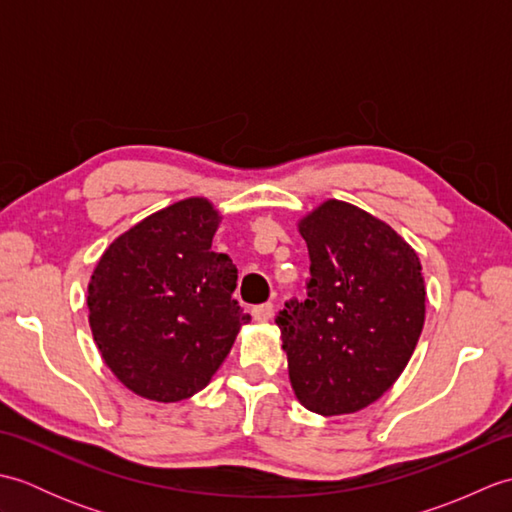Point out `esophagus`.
Wrapping results in <instances>:
<instances>
[{
  "label": "esophagus",
  "mask_w": 512,
  "mask_h": 512,
  "mask_svg": "<svg viewBox=\"0 0 512 512\" xmlns=\"http://www.w3.org/2000/svg\"><path fill=\"white\" fill-rule=\"evenodd\" d=\"M253 317L257 323H266L270 317H273V303H262V306H255Z\"/></svg>",
  "instance_id": "1"
}]
</instances>
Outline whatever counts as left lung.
I'll return each instance as SVG.
<instances>
[{
    "mask_svg": "<svg viewBox=\"0 0 512 512\" xmlns=\"http://www.w3.org/2000/svg\"><path fill=\"white\" fill-rule=\"evenodd\" d=\"M310 253L308 299L277 314L288 376L303 407L343 416L396 383L424 325L422 266L394 228L350 202L299 220Z\"/></svg>",
    "mask_w": 512,
    "mask_h": 512,
    "instance_id": "left-lung-1",
    "label": "left lung"
}]
</instances>
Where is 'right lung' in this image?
<instances>
[{
    "mask_svg": "<svg viewBox=\"0 0 512 512\" xmlns=\"http://www.w3.org/2000/svg\"><path fill=\"white\" fill-rule=\"evenodd\" d=\"M220 222L206 198L173 202L118 235L96 262L92 336L136 396L178 402L198 394L250 321L231 297L235 264L211 250Z\"/></svg>",
    "mask_w": 512,
    "mask_h": 512,
    "instance_id": "1",
    "label": "right lung"
}]
</instances>
